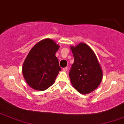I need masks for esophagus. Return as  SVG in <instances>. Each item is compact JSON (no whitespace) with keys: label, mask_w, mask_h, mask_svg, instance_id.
Segmentation results:
<instances>
[{"label":"esophagus","mask_w":124,"mask_h":124,"mask_svg":"<svg viewBox=\"0 0 124 124\" xmlns=\"http://www.w3.org/2000/svg\"><path fill=\"white\" fill-rule=\"evenodd\" d=\"M62 70H63V71H64V72H66V71H67V70H68V68H67V67L63 68L62 69Z\"/></svg>","instance_id":"34e87169"}]
</instances>
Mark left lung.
<instances>
[{
    "mask_svg": "<svg viewBox=\"0 0 124 124\" xmlns=\"http://www.w3.org/2000/svg\"><path fill=\"white\" fill-rule=\"evenodd\" d=\"M74 63L69 73L70 82L81 94H88L98 87L103 77L97 57L88 45L80 43L70 46Z\"/></svg>",
    "mask_w": 124,
    "mask_h": 124,
    "instance_id": "1",
    "label": "left lung"
}]
</instances>
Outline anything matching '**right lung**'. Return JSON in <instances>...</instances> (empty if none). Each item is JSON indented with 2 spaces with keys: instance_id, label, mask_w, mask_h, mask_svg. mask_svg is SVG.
I'll return each instance as SVG.
<instances>
[{
  "instance_id": "obj_1",
  "label": "right lung",
  "mask_w": 124,
  "mask_h": 124,
  "mask_svg": "<svg viewBox=\"0 0 124 124\" xmlns=\"http://www.w3.org/2000/svg\"><path fill=\"white\" fill-rule=\"evenodd\" d=\"M59 45L51 39L36 43L28 54L22 66L26 82L35 90L44 91L54 84L61 70L55 54Z\"/></svg>"
}]
</instances>
